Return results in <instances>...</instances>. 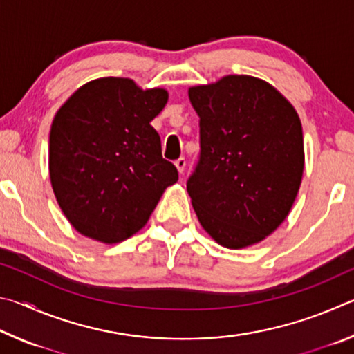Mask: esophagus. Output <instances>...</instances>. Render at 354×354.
I'll return each instance as SVG.
<instances>
[{
	"label": "esophagus",
	"instance_id": "34e87169",
	"mask_svg": "<svg viewBox=\"0 0 354 354\" xmlns=\"http://www.w3.org/2000/svg\"><path fill=\"white\" fill-rule=\"evenodd\" d=\"M175 165H176V169L179 171V175H183L184 169H185V159L184 158H179L178 160H175Z\"/></svg>",
	"mask_w": 354,
	"mask_h": 354
}]
</instances>
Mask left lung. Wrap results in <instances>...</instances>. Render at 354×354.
Wrapping results in <instances>:
<instances>
[{
	"instance_id": "1",
	"label": "left lung",
	"mask_w": 354,
	"mask_h": 354,
	"mask_svg": "<svg viewBox=\"0 0 354 354\" xmlns=\"http://www.w3.org/2000/svg\"><path fill=\"white\" fill-rule=\"evenodd\" d=\"M200 117V160L187 192L201 226L221 247H251L283 223L304 169L303 129L272 84L227 75L189 88Z\"/></svg>"
}]
</instances>
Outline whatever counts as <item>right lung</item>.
I'll use <instances>...</instances> for the list:
<instances>
[{"label":"right lung","instance_id":"1","mask_svg":"<svg viewBox=\"0 0 354 354\" xmlns=\"http://www.w3.org/2000/svg\"><path fill=\"white\" fill-rule=\"evenodd\" d=\"M169 101L129 77L84 84L56 112L50 179L67 220L82 236L118 243L147 225L178 170L162 158L149 122Z\"/></svg>","mask_w":354,"mask_h":354}]
</instances>
